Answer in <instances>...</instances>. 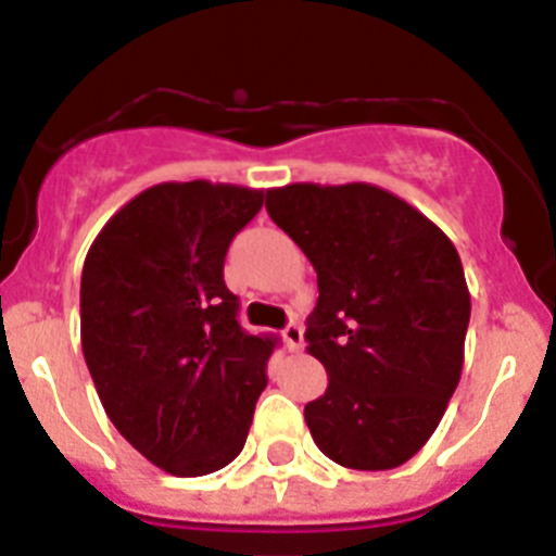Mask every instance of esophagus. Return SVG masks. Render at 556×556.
I'll return each instance as SVG.
<instances>
[{"mask_svg": "<svg viewBox=\"0 0 556 556\" xmlns=\"http://www.w3.org/2000/svg\"><path fill=\"white\" fill-rule=\"evenodd\" d=\"M282 338H285V346H288V350H291V352H299V350H302V346H305V330H302V327H299V325H288V327H285Z\"/></svg>", "mask_w": 556, "mask_h": 556, "instance_id": "34e87169", "label": "esophagus"}]
</instances>
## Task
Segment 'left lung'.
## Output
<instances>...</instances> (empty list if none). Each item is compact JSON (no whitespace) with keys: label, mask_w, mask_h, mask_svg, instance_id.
I'll use <instances>...</instances> for the list:
<instances>
[{"label":"left lung","mask_w":556,"mask_h":556,"mask_svg":"<svg viewBox=\"0 0 556 556\" xmlns=\"http://www.w3.org/2000/svg\"><path fill=\"white\" fill-rule=\"evenodd\" d=\"M265 210L316 268L305 338L327 389L305 405L313 442L350 470L405 465L462 378L470 291L456 245L364 181L274 187Z\"/></svg>","instance_id":"1"}]
</instances>
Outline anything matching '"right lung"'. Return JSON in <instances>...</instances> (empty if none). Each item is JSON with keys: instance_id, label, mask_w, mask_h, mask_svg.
I'll list each match as a JSON object with an SVG mask.
<instances>
[{"instance_id": "1", "label": "right lung", "mask_w": 556, "mask_h": 556, "mask_svg": "<svg viewBox=\"0 0 556 556\" xmlns=\"http://www.w3.org/2000/svg\"><path fill=\"white\" fill-rule=\"evenodd\" d=\"M263 190L153 185L100 229L80 277V344L105 414L151 465L192 479L249 437L274 338L238 325L224 282L231 238Z\"/></svg>"}]
</instances>
